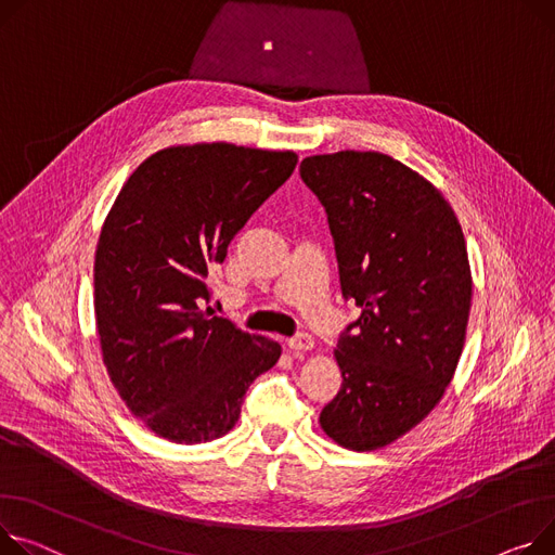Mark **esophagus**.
I'll use <instances>...</instances> for the list:
<instances>
[{
    "label": "esophagus",
    "mask_w": 555,
    "mask_h": 555,
    "mask_svg": "<svg viewBox=\"0 0 555 555\" xmlns=\"http://www.w3.org/2000/svg\"><path fill=\"white\" fill-rule=\"evenodd\" d=\"M287 348H289L294 354L308 352V350H312V348H314V339L308 335V332H301V335L287 339Z\"/></svg>",
    "instance_id": "1"
}]
</instances>
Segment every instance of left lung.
I'll list each match as a JSON object with an SVG mask.
<instances>
[{"label":"left lung","instance_id":"1","mask_svg":"<svg viewBox=\"0 0 555 555\" xmlns=\"http://www.w3.org/2000/svg\"><path fill=\"white\" fill-rule=\"evenodd\" d=\"M299 171L325 207L344 299L361 308L335 350L341 390L319 422L339 447L377 451L455 375L473 292L464 234L441 192L386 154L310 156Z\"/></svg>","mask_w":555,"mask_h":555}]
</instances>
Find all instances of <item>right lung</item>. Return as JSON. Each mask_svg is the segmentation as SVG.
<instances>
[{"label": "right lung", "mask_w": 555, "mask_h": 555, "mask_svg": "<svg viewBox=\"0 0 555 555\" xmlns=\"http://www.w3.org/2000/svg\"><path fill=\"white\" fill-rule=\"evenodd\" d=\"M294 167V152L169 146L129 176L104 220L93 266L102 361L127 409L173 444L230 433L249 384L281 357L276 341L203 306L209 272Z\"/></svg>", "instance_id": "add662e5"}]
</instances>
